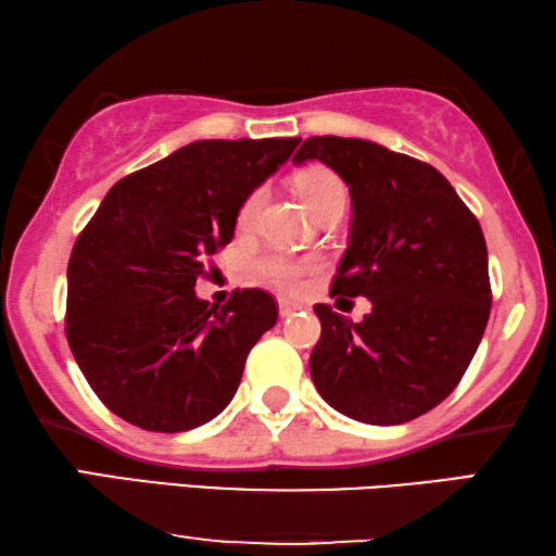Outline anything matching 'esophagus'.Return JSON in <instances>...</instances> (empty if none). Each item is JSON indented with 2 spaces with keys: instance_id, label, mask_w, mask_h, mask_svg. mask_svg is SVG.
Segmentation results:
<instances>
[{
  "instance_id": "esophagus-1",
  "label": "esophagus",
  "mask_w": 556,
  "mask_h": 556,
  "mask_svg": "<svg viewBox=\"0 0 556 556\" xmlns=\"http://www.w3.org/2000/svg\"><path fill=\"white\" fill-rule=\"evenodd\" d=\"M301 306L295 301H288V299H280L278 301V311H280V316H291V314H295V311H299Z\"/></svg>"
}]
</instances>
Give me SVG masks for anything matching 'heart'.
Listing matches in <instances>:
<instances>
[{
    "instance_id": "1",
    "label": "heart",
    "mask_w": 556,
    "mask_h": 556,
    "mask_svg": "<svg viewBox=\"0 0 556 556\" xmlns=\"http://www.w3.org/2000/svg\"><path fill=\"white\" fill-rule=\"evenodd\" d=\"M295 192L301 194V200L306 202V207L314 215H324V212L344 210L346 204V187L337 172L326 169V166H311V169L301 172L295 177ZM265 200V189H253L235 215V227L238 232H250L257 223ZM318 268L316 257H291L283 253H265L255 257L253 270L261 276L265 283L280 288V291H295L301 288L306 276H311Z\"/></svg>"
}]
</instances>
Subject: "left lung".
<instances>
[{
	"mask_svg": "<svg viewBox=\"0 0 556 556\" xmlns=\"http://www.w3.org/2000/svg\"><path fill=\"white\" fill-rule=\"evenodd\" d=\"M318 159L349 185L352 235L331 295H364L354 324L326 303L308 367L321 397L369 425L409 422L466 375L491 314L489 250L466 202L435 166L364 139L311 136L295 164Z\"/></svg>",
	"mask_w": 556,
	"mask_h": 556,
	"instance_id": "obj_1",
	"label": "left lung"
}]
</instances>
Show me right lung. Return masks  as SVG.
Returning <instances> with one entry per match:
<instances>
[{"instance_id":"right-lung-1","label":"right lung","mask_w":556,"mask_h":556,"mask_svg":"<svg viewBox=\"0 0 556 556\" xmlns=\"http://www.w3.org/2000/svg\"><path fill=\"white\" fill-rule=\"evenodd\" d=\"M299 141H194L103 197L67 263L65 333L113 415L151 432H185L230 405L278 303L261 288H238L217 308L197 299L194 283L232 240L242 200Z\"/></svg>"}]
</instances>
